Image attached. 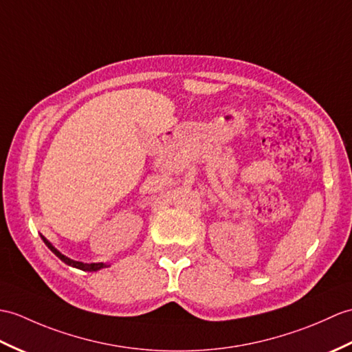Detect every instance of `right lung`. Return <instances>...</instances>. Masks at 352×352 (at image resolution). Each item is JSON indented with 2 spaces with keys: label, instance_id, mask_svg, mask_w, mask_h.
I'll list each match as a JSON object with an SVG mask.
<instances>
[{
  "label": "right lung",
  "instance_id": "obj_1",
  "mask_svg": "<svg viewBox=\"0 0 352 352\" xmlns=\"http://www.w3.org/2000/svg\"><path fill=\"white\" fill-rule=\"evenodd\" d=\"M42 240L45 241V244L46 246L51 249V252H54L56 256H58L63 263H65L67 265H70V267H75V268H79V270H84V272H97V270H100V268H104V267H108L106 264H103V263H93V264H84V263H79V261H73V259H70V258H67L65 255H63L61 252H58L56 250L51 243H49L45 236L42 235Z\"/></svg>",
  "mask_w": 352,
  "mask_h": 352
}]
</instances>
